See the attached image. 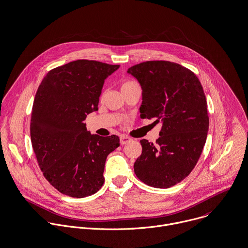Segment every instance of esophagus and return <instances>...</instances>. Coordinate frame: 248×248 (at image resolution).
Listing matches in <instances>:
<instances>
[{
  "label": "esophagus",
  "instance_id": "esophagus-1",
  "mask_svg": "<svg viewBox=\"0 0 248 248\" xmlns=\"http://www.w3.org/2000/svg\"><path fill=\"white\" fill-rule=\"evenodd\" d=\"M120 140H121V144H122V145H124V144L129 143V142L131 141V138L128 137V136H126V135H122L121 138H120Z\"/></svg>",
  "mask_w": 248,
  "mask_h": 248
}]
</instances>
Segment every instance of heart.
<instances>
[{"mask_svg":"<svg viewBox=\"0 0 248 248\" xmlns=\"http://www.w3.org/2000/svg\"><path fill=\"white\" fill-rule=\"evenodd\" d=\"M132 83H134V82L129 81V80H124V81L122 83V85H121V89L123 90L124 88H125L126 86H128V85H130V84H132Z\"/></svg>","mask_w":248,"mask_h":248,"instance_id":"1","label":"heart"}]
</instances>
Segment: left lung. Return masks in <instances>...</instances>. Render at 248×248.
I'll return each mask as SVG.
<instances>
[{
    "mask_svg": "<svg viewBox=\"0 0 248 248\" xmlns=\"http://www.w3.org/2000/svg\"><path fill=\"white\" fill-rule=\"evenodd\" d=\"M142 88V119L161 121L155 144L143 139L134 173L144 184L169 188L185 180L202 154L209 130L207 100L198 77L168 61H147L128 68Z\"/></svg>",
    "mask_w": 248,
    "mask_h": 248,
    "instance_id": "8db88e82",
    "label": "left lung"
}]
</instances>
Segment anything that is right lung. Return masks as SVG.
Listing matches in <instances>:
<instances>
[{
	"label": "right lung",
	"instance_id": "add662e5",
	"mask_svg": "<svg viewBox=\"0 0 248 248\" xmlns=\"http://www.w3.org/2000/svg\"><path fill=\"white\" fill-rule=\"evenodd\" d=\"M119 67L73 61L51 69L36 91L30 125L32 150L44 178L62 194L91 196L104 184L106 158L120 139L91 134L83 122L98 110L104 80Z\"/></svg>",
	"mask_w": 248,
	"mask_h": 248
}]
</instances>
